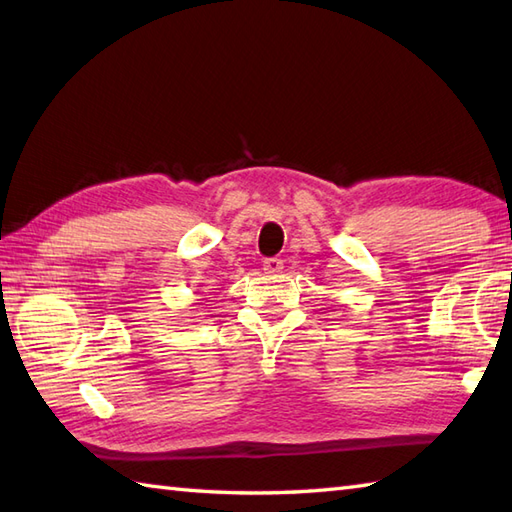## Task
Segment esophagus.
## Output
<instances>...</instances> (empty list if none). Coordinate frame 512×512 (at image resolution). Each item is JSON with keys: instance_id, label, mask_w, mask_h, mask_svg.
Instances as JSON below:
<instances>
[{"instance_id": "esophagus-1", "label": "esophagus", "mask_w": 512, "mask_h": 512, "mask_svg": "<svg viewBox=\"0 0 512 512\" xmlns=\"http://www.w3.org/2000/svg\"><path fill=\"white\" fill-rule=\"evenodd\" d=\"M281 270H284V262H281V259H277V257H270L264 262V273L266 275H279Z\"/></svg>"}]
</instances>
